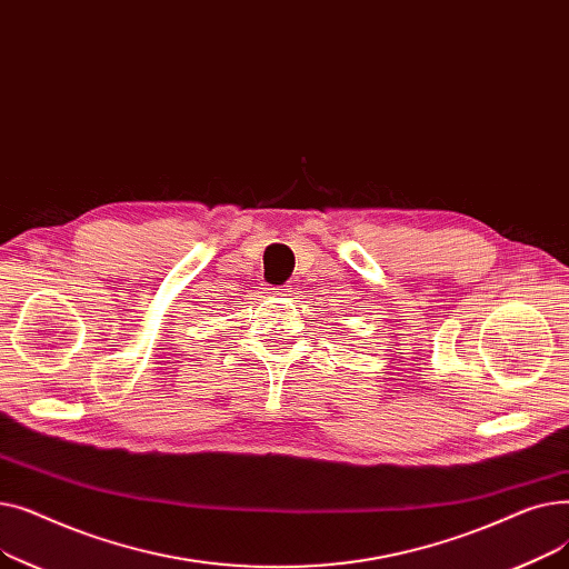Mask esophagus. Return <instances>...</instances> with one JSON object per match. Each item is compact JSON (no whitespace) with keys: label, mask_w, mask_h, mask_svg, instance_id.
<instances>
[{"label":"esophagus","mask_w":569,"mask_h":569,"mask_svg":"<svg viewBox=\"0 0 569 569\" xmlns=\"http://www.w3.org/2000/svg\"><path fill=\"white\" fill-rule=\"evenodd\" d=\"M272 290H274V295H288L290 292L288 286H279V288H272Z\"/></svg>","instance_id":"34e87169"}]
</instances>
